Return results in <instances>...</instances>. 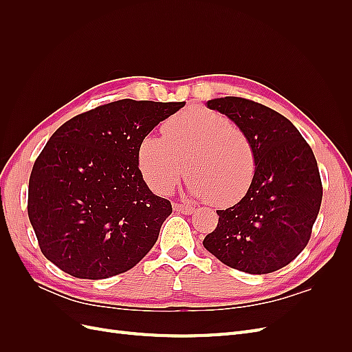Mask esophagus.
Returning <instances> with one entry per match:
<instances>
[{"label": "esophagus", "instance_id": "esophagus-1", "mask_svg": "<svg viewBox=\"0 0 352 352\" xmlns=\"http://www.w3.org/2000/svg\"><path fill=\"white\" fill-rule=\"evenodd\" d=\"M173 208L177 212H182V214H192V212L195 211V207H190V206H186V204H179V202L173 204Z\"/></svg>", "mask_w": 352, "mask_h": 352}]
</instances>
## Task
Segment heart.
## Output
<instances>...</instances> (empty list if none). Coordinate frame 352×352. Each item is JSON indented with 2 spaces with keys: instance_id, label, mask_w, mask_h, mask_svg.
<instances>
[{
  "instance_id": "1",
  "label": "heart",
  "mask_w": 352,
  "mask_h": 352,
  "mask_svg": "<svg viewBox=\"0 0 352 352\" xmlns=\"http://www.w3.org/2000/svg\"><path fill=\"white\" fill-rule=\"evenodd\" d=\"M163 136L145 135L138 145V168L153 190L168 194L186 172L188 190L216 206H232L248 192L257 154L248 133L228 116L188 107L162 124Z\"/></svg>"
}]
</instances>
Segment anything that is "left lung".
<instances>
[{"mask_svg":"<svg viewBox=\"0 0 352 352\" xmlns=\"http://www.w3.org/2000/svg\"><path fill=\"white\" fill-rule=\"evenodd\" d=\"M248 133L257 154L252 184L238 204L217 210L202 245L223 264L250 274L279 270L307 247L323 186L313 150L280 113L247 98L210 100Z\"/></svg>","mask_w":352,"mask_h":352,"instance_id":"1","label":"left lung"}]
</instances>
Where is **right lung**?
I'll list each match as a JSON object with an SVG mask.
<instances>
[{
    "label": "right lung",
    "instance_id": "obj_1",
    "mask_svg": "<svg viewBox=\"0 0 352 352\" xmlns=\"http://www.w3.org/2000/svg\"><path fill=\"white\" fill-rule=\"evenodd\" d=\"M185 102L119 100L52 133L29 177L28 216L39 248L79 279H107L140 263L172 204L138 168L141 140Z\"/></svg>",
    "mask_w": 352,
    "mask_h": 352
}]
</instances>
